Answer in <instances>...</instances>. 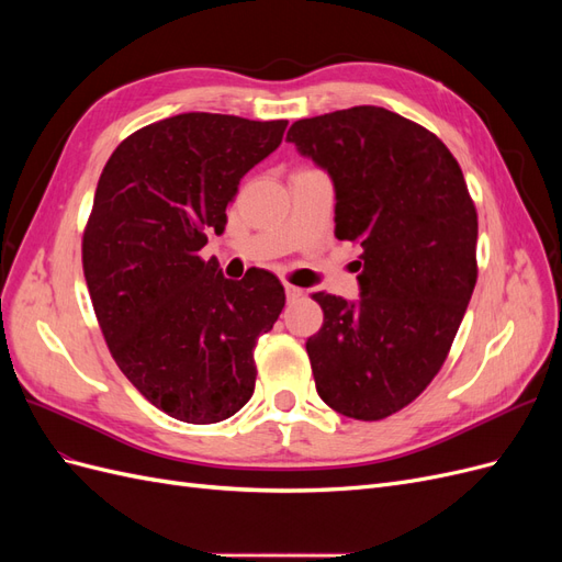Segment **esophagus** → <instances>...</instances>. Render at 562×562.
Wrapping results in <instances>:
<instances>
[{
	"label": "esophagus",
	"instance_id": "34e87169",
	"mask_svg": "<svg viewBox=\"0 0 562 562\" xmlns=\"http://www.w3.org/2000/svg\"><path fill=\"white\" fill-rule=\"evenodd\" d=\"M283 291H285V297H288V300H295V297H300V295H302L300 288H295V285H291V283H285V285H283Z\"/></svg>",
	"mask_w": 562,
	"mask_h": 562
}]
</instances>
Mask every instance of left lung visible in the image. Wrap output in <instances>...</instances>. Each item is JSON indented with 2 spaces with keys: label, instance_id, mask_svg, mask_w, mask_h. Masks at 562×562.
Wrapping results in <instances>:
<instances>
[{
  "label": "left lung",
  "instance_id": "1",
  "mask_svg": "<svg viewBox=\"0 0 562 562\" xmlns=\"http://www.w3.org/2000/svg\"><path fill=\"white\" fill-rule=\"evenodd\" d=\"M285 140L330 176L335 236L361 248V297L314 295L316 391L339 415L384 419L434 380L473 293L479 217L462 168L434 133L375 105L300 119Z\"/></svg>",
  "mask_w": 562,
  "mask_h": 562
}]
</instances>
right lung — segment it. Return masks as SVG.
<instances>
[{
	"label": "right lung",
	"mask_w": 562,
	"mask_h": 562,
	"mask_svg": "<svg viewBox=\"0 0 562 562\" xmlns=\"http://www.w3.org/2000/svg\"><path fill=\"white\" fill-rule=\"evenodd\" d=\"M288 122L187 112L119 145L98 180L81 260L93 310L119 370L159 411L215 424L255 389L252 349L285 293L267 269L241 281L201 260L223 234L227 203Z\"/></svg>",
	"instance_id": "obj_1"
}]
</instances>
